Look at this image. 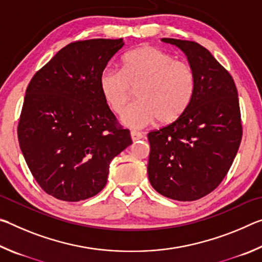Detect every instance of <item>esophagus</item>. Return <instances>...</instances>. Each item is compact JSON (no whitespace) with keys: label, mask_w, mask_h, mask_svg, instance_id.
<instances>
[{"label":"esophagus","mask_w":262,"mask_h":262,"mask_svg":"<svg viewBox=\"0 0 262 262\" xmlns=\"http://www.w3.org/2000/svg\"><path fill=\"white\" fill-rule=\"evenodd\" d=\"M130 136H132L133 142H135V141L140 140V139H142V137H143V135H142V133L136 132V130H132L130 132Z\"/></svg>","instance_id":"obj_1"}]
</instances>
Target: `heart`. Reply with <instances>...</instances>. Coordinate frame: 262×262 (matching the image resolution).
Segmentation results:
<instances>
[{
  "label": "heart",
  "mask_w": 262,
  "mask_h": 262,
  "mask_svg": "<svg viewBox=\"0 0 262 262\" xmlns=\"http://www.w3.org/2000/svg\"><path fill=\"white\" fill-rule=\"evenodd\" d=\"M196 81L193 68L159 48L143 45L121 60V70L105 69L99 76V90L114 113L127 107L137 90L139 101L122 117L125 125L143 128L159 121L162 125L178 120L192 103Z\"/></svg>",
  "instance_id": "heart-1"
}]
</instances>
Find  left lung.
I'll return each mask as SVG.
<instances>
[{
  "instance_id": "obj_1",
  "label": "left lung",
  "mask_w": 262,
  "mask_h": 262,
  "mask_svg": "<svg viewBox=\"0 0 262 262\" xmlns=\"http://www.w3.org/2000/svg\"><path fill=\"white\" fill-rule=\"evenodd\" d=\"M187 56L195 74L192 103L183 117L148 134V177L159 194L194 201L219 186L241 145L243 127L231 75L198 42L163 38Z\"/></svg>"
}]
</instances>
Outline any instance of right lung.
Listing matches in <instances>:
<instances>
[{
    "instance_id": "1",
    "label": "right lung",
    "mask_w": 262,
    "mask_h": 262,
    "mask_svg": "<svg viewBox=\"0 0 262 262\" xmlns=\"http://www.w3.org/2000/svg\"><path fill=\"white\" fill-rule=\"evenodd\" d=\"M122 39L69 43L34 74L18 123L19 147L47 194L77 202L107 183L112 159L132 144L105 103L99 76Z\"/></svg>"
}]
</instances>
